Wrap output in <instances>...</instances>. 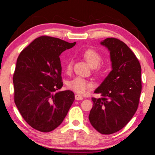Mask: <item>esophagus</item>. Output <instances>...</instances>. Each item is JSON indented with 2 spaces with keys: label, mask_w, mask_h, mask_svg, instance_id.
<instances>
[{
  "label": "esophagus",
  "mask_w": 155,
  "mask_h": 155,
  "mask_svg": "<svg viewBox=\"0 0 155 155\" xmlns=\"http://www.w3.org/2000/svg\"><path fill=\"white\" fill-rule=\"evenodd\" d=\"M83 96L80 95V94H76L75 95V100H77V101H80V100H83Z\"/></svg>",
  "instance_id": "34e87169"
}]
</instances>
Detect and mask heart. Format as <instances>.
Returning <instances> with one entry per match:
<instances>
[{
  "label": "heart",
  "instance_id": "1",
  "mask_svg": "<svg viewBox=\"0 0 155 155\" xmlns=\"http://www.w3.org/2000/svg\"><path fill=\"white\" fill-rule=\"evenodd\" d=\"M82 55L91 68H96L101 62L102 57L101 54L94 49L89 48L85 50L82 53ZM72 68V61L71 59H70L66 65L67 71H71ZM68 86L70 90L76 91L77 93L84 94L92 87L93 85L90 81L82 77H76L68 82Z\"/></svg>",
  "mask_w": 155,
  "mask_h": 155
}]
</instances>
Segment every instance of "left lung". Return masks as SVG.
<instances>
[{
  "label": "left lung",
  "mask_w": 155,
  "mask_h": 155,
  "mask_svg": "<svg viewBox=\"0 0 155 155\" xmlns=\"http://www.w3.org/2000/svg\"><path fill=\"white\" fill-rule=\"evenodd\" d=\"M110 52L112 70L94 93L89 120L95 129L109 135L122 129L137 111L141 91L140 62L127 44L116 38L101 42Z\"/></svg>",
  "instance_id": "obj_1"
}]
</instances>
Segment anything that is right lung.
<instances>
[{"label":"right lung","instance_id":"obj_1","mask_svg":"<svg viewBox=\"0 0 155 155\" xmlns=\"http://www.w3.org/2000/svg\"><path fill=\"white\" fill-rule=\"evenodd\" d=\"M75 44L41 36L18 57L13 77L15 104L25 121L41 132L58 127L74 101L72 91H55L63 86L60 54Z\"/></svg>","mask_w":155,"mask_h":155}]
</instances>
